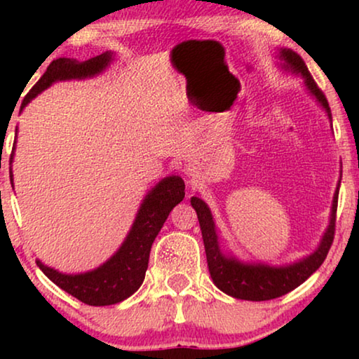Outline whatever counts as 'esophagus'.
I'll list each match as a JSON object with an SVG mask.
<instances>
[{"mask_svg": "<svg viewBox=\"0 0 359 359\" xmlns=\"http://www.w3.org/2000/svg\"><path fill=\"white\" fill-rule=\"evenodd\" d=\"M184 171H186V175H191V170L189 168H186Z\"/></svg>", "mask_w": 359, "mask_h": 359, "instance_id": "obj_1", "label": "esophagus"}]
</instances>
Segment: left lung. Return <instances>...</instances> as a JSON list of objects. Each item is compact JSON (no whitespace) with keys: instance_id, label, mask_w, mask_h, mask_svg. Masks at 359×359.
Returning <instances> with one entry per match:
<instances>
[{"instance_id":"obj_1","label":"left lung","mask_w":359,"mask_h":359,"mask_svg":"<svg viewBox=\"0 0 359 359\" xmlns=\"http://www.w3.org/2000/svg\"><path fill=\"white\" fill-rule=\"evenodd\" d=\"M279 67L284 72L299 75L304 80V86L307 88L309 95L316 100L323 111L327 112V117L332 122V112L328 107V101L323 93L318 90V86L313 81V78L309 73L306 63L296 52L291 48H278ZM341 183V171L340 180H338L335 194H333L332 209H330V220L323 232L320 243L313 250L311 255L304 257L297 262L289 264H279L273 266L268 263H255V262H242L233 255H227L222 252L217 235V227H215L214 215L210 212L209 205L204 203L198 196L191 198V205H193L203 232L205 257H208V266L210 278L215 286L220 291L229 294L235 299L242 301H269V299L281 297L284 294L291 292L292 289L306 281V279L317 271L327 258L328 250L332 247L333 235H335V215H337V204H338V189Z\"/></svg>"}]
</instances>
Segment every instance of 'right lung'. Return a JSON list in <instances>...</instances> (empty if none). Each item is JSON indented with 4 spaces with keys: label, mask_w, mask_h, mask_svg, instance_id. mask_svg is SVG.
I'll return each instance as SVG.
<instances>
[{
    "label": "right lung",
    "mask_w": 359,
    "mask_h": 359,
    "mask_svg": "<svg viewBox=\"0 0 359 359\" xmlns=\"http://www.w3.org/2000/svg\"><path fill=\"white\" fill-rule=\"evenodd\" d=\"M114 60V53L104 52L90 60L78 62L75 58H57L47 67L32 90L24 97L21 111L43 90L57 81L85 80L100 75ZM16 149V144H14ZM14 154H11L13 161ZM13 184V171L9 175ZM184 198V181L181 176L171 175L160 180L142 201L135 220L124 242L109 259L86 273L65 274L57 271L41 259H36L43 274L63 291L72 294L88 306H112L130 297L142 286L149 268L151 243L163 227L165 220L176 204Z\"/></svg>",
    "instance_id": "right-lung-1"
}]
</instances>
